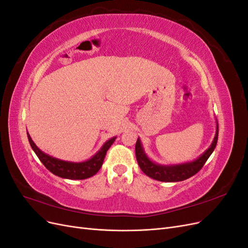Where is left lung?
Segmentation results:
<instances>
[{"label":"left lung","mask_w":248,"mask_h":248,"mask_svg":"<svg viewBox=\"0 0 248 248\" xmlns=\"http://www.w3.org/2000/svg\"><path fill=\"white\" fill-rule=\"evenodd\" d=\"M218 140V123L216 121V131L214 139L211 142V145L206 150V151L200 155L197 159L176 163V164H160L153 161L147 155L144 147L139 138L136 144V156L137 160L140 170L144 174L148 177L152 178L157 181L161 182H179L183 180L188 179L196 175L197 172L202 168L207 159L214 151V149Z\"/></svg>","instance_id":"left-lung-1"}]
</instances>
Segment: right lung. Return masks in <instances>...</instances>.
<instances>
[{
  "mask_svg": "<svg viewBox=\"0 0 248 248\" xmlns=\"http://www.w3.org/2000/svg\"><path fill=\"white\" fill-rule=\"evenodd\" d=\"M27 134L30 145H31L33 151L35 152L37 157H38L40 161L43 163V166L49 171H51L54 175L69 180H84L94 176L102 167L104 157H106L108 150L117 139V137H114L108 140L91 158H89L85 161L74 162L59 159L56 158V157H52L46 153H44L36 146L28 131Z\"/></svg>",
  "mask_w": 248,
  "mask_h": 248,
  "instance_id": "right-lung-1",
  "label": "right lung"
}]
</instances>
